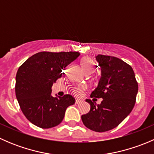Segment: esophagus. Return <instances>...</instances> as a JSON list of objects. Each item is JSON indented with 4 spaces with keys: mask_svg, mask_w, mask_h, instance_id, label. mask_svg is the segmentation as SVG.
<instances>
[{
    "mask_svg": "<svg viewBox=\"0 0 154 154\" xmlns=\"http://www.w3.org/2000/svg\"><path fill=\"white\" fill-rule=\"evenodd\" d=\"M81 102H82V100L77 99V100H76V101H75V103H76V104H79V103H80Z\"/></svg>",
    "mask_w": 154,
    "mask_h": 154,
    "instance_id": "obj_1",
    "label": "esophagus"
}]
</instances>
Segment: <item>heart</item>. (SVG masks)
I'll return each mask as SVG.
<instances>
[{
	"instance_id": "1",
	"label": "heart",
	"mask_w": 154,
	"mask_h": 154,
	"mask_svg": "<svg viewBox=\"0 0 154 154\" xmlns=\"http://www.w3.org/2000/svg\"><path fill=\"white\" fill-rule=\"evenodd\" d=\"M80 64H81L82 68L84 70V71L86 73L87 72H91L93 73L94 71H95L96 68V64L94 63V60L91 58H88V57H86V58L83 59L80 62ZM85 90V86H82V85H79V86H75L73 89V92L75 95L79 96L81 94L82 91Z\"/></svg>"
}]
</instances>
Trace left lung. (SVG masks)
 Listing matches in <instances>:
<instances>
[{
    "instance_id": "8db88e82",
    "label": "left lung",
    "mask_w": 154,
    "mask_h": 154,
    "mask_svg": "<svg viewBox=\"0 0 154 154\" xmlns=\"http://www.w3.org/2000/svg\"><path fill=\"white\" fill-rule=\"evenodd\" d=\"M96 60L101 68V77L90 96L103 100L96 104L86 100L91 109L81 119L87 128L102 133L119 126L131 112L139 87L133 68L123 60L101 54Z\"/></svg>"
}]
</instances>
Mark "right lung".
Instances as JSON below:
<instances>
[{
  "instance_id": "obj_1",
  "label": "right lung",
  "mask_w": 154,
  "mask_h": 154,
  "mask_svg": "<svg viewBox=\"0 0 154 154\" xmlns=\"http://www.w3.org/2000/svg\"><path fill=\"white\" fill-rule=\"evenodd\" d=\"M80 56L78 52L37 53L18 68L15 77V95L25 117L44 129L60 125L68 106L74 104L70 94L53 97L51 87L64 73L63 70Z\"/></svg>"
}]
</instances>
